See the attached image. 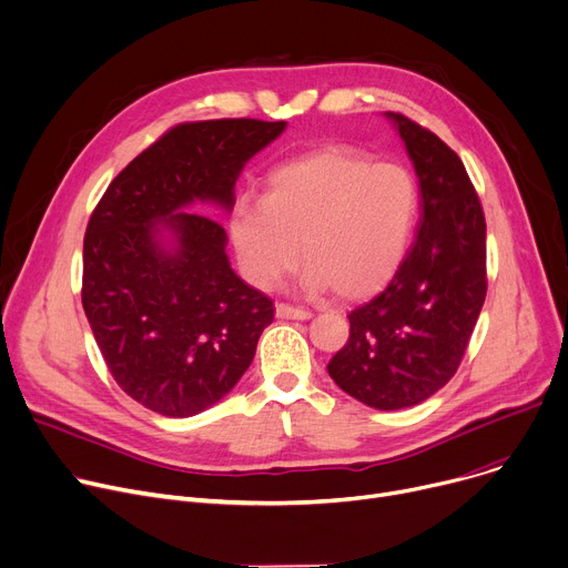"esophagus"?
I'll return each instance as SVG.
<instances>
[{"label": "esophagus", "mask_w": 568, "mask_h": 568, "mask_svg": "<svg viewBox=\"0 0 568 568\" xmlns=\"http://www.w3.org/2000/svg\"><path fill=\"white\" fill-rule=\"evenodd\" d=\"M276 317H281V320H311L313 317V313L311 311H306V308H294V306H290V304H276Z\"/></svg>", "instance_id": "1"}]
</instances>
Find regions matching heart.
<instances>
[{
    "instance_id": "heart-1",
    "label": "heart",
    "mask_w": 568,
    "mask_h": 568,
    "mask_svg": "<svg viewBox=\"0 0 568 568\" xmlns=\"http://www.w3.org/2000/svg\"><path fill=\"white\" fill-rule=\"evenodd\" d=\"M418 199V182L402 164H374L354 148L324 145L276 166L262 201L235 203L231 240L255 287L292 272L301 246V287L356 301L399 270Z\"/></svg>"
}]
</instances>
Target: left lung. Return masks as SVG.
I'll list each match as a JSON object with an SVG mask.
<instances>
[{
    "instance_id": "left-lung-1",
    "label": "left lung",
    "mask_w": 568,
    "mask_h": 568,
    "mask_svg": "<svg viewBox=\"0 0 568 568\" xmlns=\"http://www.w3.org/2000/svg\"><path fill=\"white\" fill-rule=\"evenodd\" d=\"M397 125L420 180V225L390 285L349 313L331 379L354 399L397 410L455 376L486 296V221L464 162L404 113Z\"/></svg>"
}]
</instances>
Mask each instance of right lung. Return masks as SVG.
<instances>
[{
    "label": "right lung",
    "instance_id": "right-lung-1",
    "mask_svg": "<svg viewBox=\"0 0 568 568\" xmlns=\"http://www.w3.org/2000/svg\"><path fill=\"white\" fill-rule=\"evenodd\" d=\"M285 125H175L111 180L89 219L82 306L113 382L150 410L189 418L216 404L274 322L272 298L231 270L223 225L184 207L231 212L244 164Z\"/></svg>",
    "mask_w": 568,
    "mask_h": 568
}]
</instances>
